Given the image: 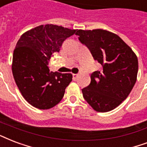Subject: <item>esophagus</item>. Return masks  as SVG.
I'll list each match as a JSON object with an SVG mask.
<instances>
[{"instance_id": "1", "label": "esophagus", "mask_w": 147, "mask_h": 147, "mask_svg": "<svg viewBox=\"0 0 147 147\" xmlns=\"http://www.w3.org/2000/svg\"><path fill=\"white\" fill-rule=\"evenodd\" d=\"M72 77H73L74 80H76L78 78V75L77 74H72Z\"/></svg>"}]
</instances>
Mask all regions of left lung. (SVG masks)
<instances>
[{"instance_id":"8db88e82","label":"left lung","mask_w":147,"mask_h":147,"mask_svg":"<svg viewBox=\"0 0 147 147\" xmlns=\"http://www.w3.org/2000/svg\"><path fill=\"white\" fill-rule=\"evenodd\" d=\"M78 40L102 65L82 89L85 100L97 112L114 109L127 98L136 82L138 59L133 50L115 34L102 29L78 30Z\"/></svg>"}]
</instances>
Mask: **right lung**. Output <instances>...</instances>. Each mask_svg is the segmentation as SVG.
Wrapping results in <instances>:
<instances>
[{
    "mask_svg": "<svg viewBox=\"0 0 147 147\" xmlns=\"http://www.w3.org/2000/svg\"><path fill=\"white\" fill-rule=\"evenodd\" d=\"M76 31L54 24L40 25L23 34L18 41L12 72L21 95L34 107L49 109L63 98L72 76L50 71L49 63Z\"/></svg>",
    "mask_w": 147,
    "mask_h": 147,
    "instance_id": "add662e5",
    "label": "right lung"
}]
</instances>
